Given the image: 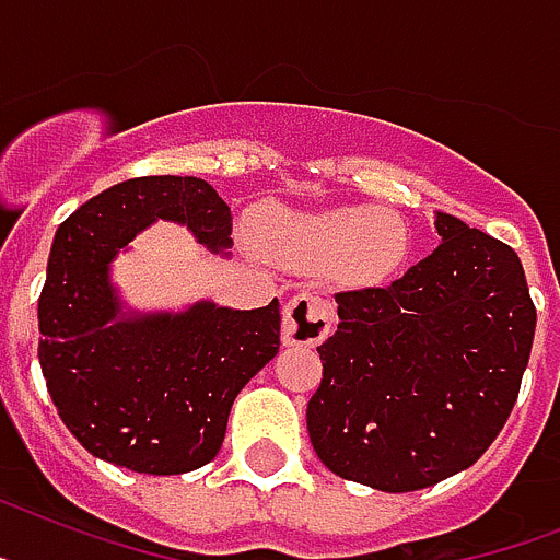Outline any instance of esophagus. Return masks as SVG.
<instances>
[{
    "mask_svg": "<svg viewBox=\"0 0 560 560\" xmlns=\"http://www.w3.org/2000/svg\"><path fill=\"white\" fill-rule=\"evenodd\" d=\"M335 306L317 294H294L283 312V340L289 346H314L331 331Z\"/></svg>",
    "mask_w": 560,
    "mask_h": 560,
    "instance_id": "obj_1",
    "label": "esophagus"
}]
</instances>
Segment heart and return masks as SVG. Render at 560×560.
I'll list each match as a JSON object with an SVG mask.
<instances>
[{"label": "heart", "mask_w": 560, "mask_h": 560, "mask_svg": "<svg viewBox=\"0 0 560 560\" xmlns=\"http://www.w3.org/2000/svg\"><path fill=\"white\" fill-rule=\"evenodd\" d=\"M269 237L294 260L331 262L343 257L358 275L381 280L397 269L406 254V229L389 211L369 206L331 208L323 214H280L269 223Z\"/></svg>", "instance_id": "b5f03b06"}]
</instances>
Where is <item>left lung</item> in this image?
<instances>
[{"label":"left lung","mask_w":560,"mask_h":560,"mask_svg":"<svg viewBox=\"0 0 560 560\" xmlns=\"http://www.w3.org/2000/svg\"><path fill=\"white\" fill-rule=\"evenodd\" d=\"M441 246L383 289L337 291L317 346L312 446L331 472L415 492L472 466L510 418L535 337L518 254L452 214Z\"/></svg>","instance_id":"left-lung-1"}]
</instances>
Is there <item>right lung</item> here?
Instances as JSON below:
<instances>
[{
    "instance_id": "obj_1",
    "label": "right lung",
    "mask_w": 560,
    "mask_h": 560,
    "mask_svg": "<svg viewBox=\"0 0 560 560\" xmlns=\"http://www.w3.org/2000/svg\"><path fill=\"white\" fill-rule=\"evenodd\" d=\"M154 220L188 225L214 254L231 246V208L206 179L137 177L91 197L50 246L39 366L59 418L91 455L183 475L220 452L234 397L280 349V303L122 314L110 260Z\"/></svg>"
}]
</instances>
